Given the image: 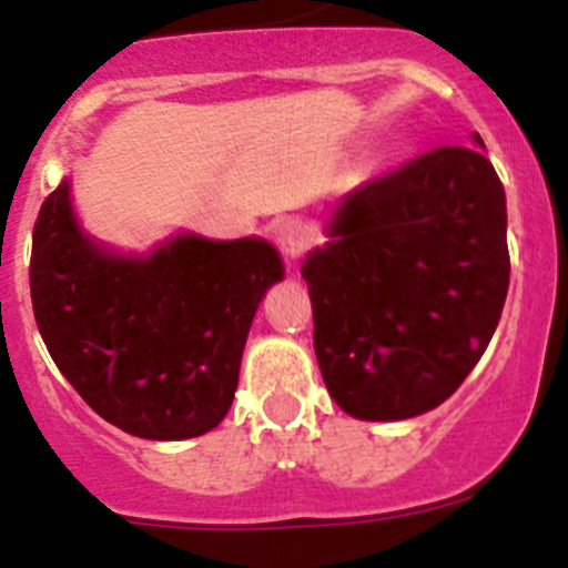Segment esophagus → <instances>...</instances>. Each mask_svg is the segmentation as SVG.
<instances>
[{
	"label": "esophagus",
	"instance_id": "esophagus-1",
	"mask_svg": "<svg viewBox=\"0 0 568 568\" xmlns=\"http://www.w3.org/2000/svg\"><path fill=\"white\" fill-rule=\"evenodd\" d=\"M307 227L301 222H295V219H284V222L275 227V244H278V250L287 255L290 261H295L304 250H307Z\"/></svg>",
	"mask_w": 568,
	"mask_h": 568
}]
</instances>
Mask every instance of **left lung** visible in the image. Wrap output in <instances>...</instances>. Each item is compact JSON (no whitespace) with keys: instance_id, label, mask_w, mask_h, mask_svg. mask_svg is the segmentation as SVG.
I'll return each instance as SVG.
<instances>
[{"instance_id":"obj_1","label":"left lung","mask_w":568,"mask_h":568,"mask_svg":"<svg viewBox=\"0 0 568 568\" xmlns=\"http://www.w3.org/2000/svg\"><path fill=\"white\" fill-rule=\"evenodd\" d=\"M481 148H440L349 193L310 250L315 358L358 420L444 404L486 353L509 290L506 193Z\"/></svg>"}]
</instances>
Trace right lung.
I'll return each instance as SVG.
<instances>
[{
	"mask_svg": "<svg viewBox=\"0 0 568 568\" xmlns=\"http://www.w3.org/2000/svg\"><path fill=\"white\" fill-rule=\"evenodd\" d=\"M281 278L278 250L258 235L175 233L150 253H119L82 227L70 179L33 227L30 298L50 358L135 438H199L222 424L255 310Z\"/></svg>",
	"mask_w": 568,
	"mask_h": 568,
	"instance_id": "obj_1",
	"label": "right lung"
}]
</instances>
